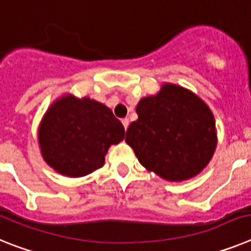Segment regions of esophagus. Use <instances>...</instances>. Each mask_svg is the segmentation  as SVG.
Instances as JSON below:
<instances>
[{
  "label": "esophagus",
  "instance_id": "1",
  "mask_svg": "<svg viewBox=\"0 0 251 251\" xmlns=\"http://www.w3.org/2000/svg\"><path fill=\"white\" fill-rule=\"evenodd\" d=\"M121 123H123L124 127H125V130H126L128 126V124H130V121H128V119H123V121H121Z\"/></svg>",
  "mask_w": 251,
  "mask_h": 251
}]
</instances>
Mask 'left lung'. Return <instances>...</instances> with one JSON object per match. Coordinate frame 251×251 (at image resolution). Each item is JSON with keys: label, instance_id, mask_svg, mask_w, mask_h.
<instances>
[{"label": "left lung", "instance_id": "obj_1", "mask_svg": "<svg viewBox=\"0 0 251 251\" xmlns=\"http://www.w3.org/2000/svg\"><path fill=\"white\" fill-rule=\"evenodd\" d=\"M136 113L125 141L148 171L180 182L208 164L216 148V126L208 106L195 93L165 83L158 95L140 100Z\"/></svg>", "mask_w": 251, "mask_h": 251}]
</instances>
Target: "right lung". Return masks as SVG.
<instances>
[{
    "label": "right lung",
    "instance_id": "obj_1",
    "mask_svg": "<svg viewBox=\"0 0 251 251\" xmlns=\"http://www.w3.org/2000/svg\"><path fill=\"white\" fill-rule=\"evenodd\" d=\"M124 136L123 124L107 106L71 95L50 106L39 127L45 162L58 173L74 178L101 168L108 148Z\"/></svg>",
    "mask_w": 251,
    "mask_h": 251
}]
</instances>
